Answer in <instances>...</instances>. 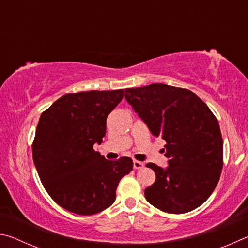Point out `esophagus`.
Here are the masks:
<instances>
[{"mask_svg":"<svg viewBox=\"0 0 248 248\" xmlns=\"http://www.w3.org/2000/svg\"><path fill=\"white\" fill-rule=\"evenodd\" d=\"M133 167L136 170H141L144 167V163L140 161H133Z\"/></svg>","mask_w":248,"mask_h":248,"instance_id":"esophagus-1","label":"esophagus"}]
</instances>
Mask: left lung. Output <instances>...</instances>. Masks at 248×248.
<instances>
[{"label":"left lung","mask_w":248,"mask_h":248,"mask_svg":"<svg viewBox=\"0 0 248 248\" xmlns=\"http://www.w3.org/2000/svg\"><path fill=\"white\" fill-rule=\"evenodd\" d=\"M124 97L153 136L166 141L169 166L146 164L156 178L145 188V199L175 215L198 208L215 190L223 167L217 117L191 91L162 83L125 89Z\"/></svg>","instance_id":"1"}]
</instances>
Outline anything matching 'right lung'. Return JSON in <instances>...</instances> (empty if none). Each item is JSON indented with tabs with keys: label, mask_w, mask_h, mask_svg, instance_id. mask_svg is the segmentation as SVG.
<instances>
[{
	"label": "right lung",
	"mask_w": 248,
	"mask_h": 248,
	"mask_svg": "<svg viewBox=\"0 0 248 248\" xmlns=\"http://www.w3.org/2000/svg\"><path fill=\"white\" fill-rule=\"evenodd\" d=\"M123 97L124 90L65 94L40 116L33 163L49 196L70 212L92 216L110 207L120 179L133 169L130 157L108 161L93 148Z\"/></svg>",
	"instance_id": "add662e5"
}]
</instances>
